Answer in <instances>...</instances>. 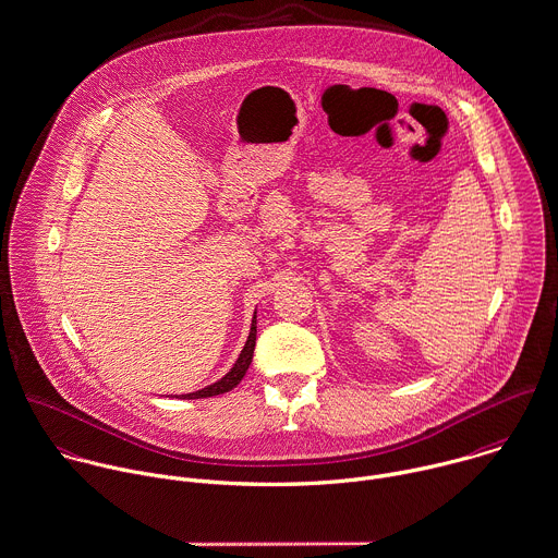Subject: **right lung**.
I'll use <instances>...</instances> for the list:
<instances>
[{
    "instance_id": "obj_1",
    "label": "right lung",
    "mask_w": 558,
    "mask_h": 558,
    "mask_svg": "<svg viewBox=\"0 0 558 558\" xmlns=\"http://www.w3.org/2000/svg\"><path fill=\"white\" fill-rule=\"evenodd\" d=\"M255 338H257V318L253 316V320H251V331H248V338H246V344H244V349H242V353H240L238 362L233 364V368L227 372L220 380H216V383H211V385H207V387H203V389H198V391L184 393L182 398H187V400H190V398H209V396H218V393L231 391V389L242 380V376L246 374L248 366H251L253 351H255Z\"/></svg>"
}]
</instances>
